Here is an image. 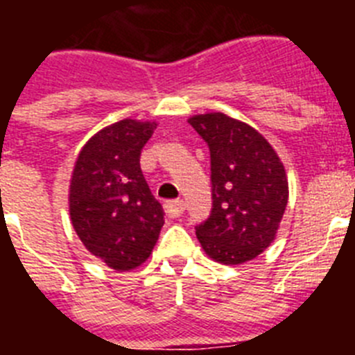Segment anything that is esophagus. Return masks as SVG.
Listing matches in <instances>:
<instances>
[{
    "mask_svg": "<svg viewBox=\"0 0 355 355\" xmlns=\"http://www.w3.org/2000/svg\"><path fill=\"white\" fill-rule=\"evenodd\" d=\"M184 211V202L183 200H168L165 205V213H167L171 218H178L181 216V213Z\"/></svg>",
    "mask_w": 355,
    "mask_h": 355,
    "instance_id": "34e87169",
    "label": "esophagus"
}]
</instances>
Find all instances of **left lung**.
<instances>
[{"label": "left lung", "instance_id": "1", "mask_svg": "<svg viewBox=\"0 0 355 355\" xmlns=\"http://www.w3.org/2000/svg\"><path fill=\"white\" fill-rule=\"evenodd\" d=\"M209 147L211 213L196 227L222 265H240L270 247L288 205L283 162L261 133L220 112L188 119Z\"/></svg>", "mask_w": 355, "mask_h": 355}]
</instances>
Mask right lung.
Instances as JSON below:
<instances>
[{"instance_id":"obj_1","label":"right lung","mask_w":355,"mask_h":355,"mask_svg":"<svg viewBox=\"0 0 355 355\" xmlns=\"http://www.w3.org/2000/svg\"><path fill=\"white\" fill-rule=\"evenodd\" d=\"M156 122L122 119L97 131L78 155L69 187L72 227L85 249L119 272L150 256L163 208L140 168V153Z\"/></svg>"}]
</instances>
